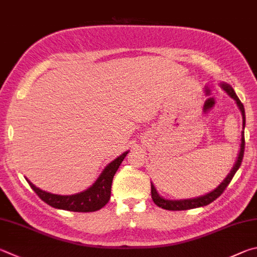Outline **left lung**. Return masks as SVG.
Masks as SVG:
<instances>
[{"instance_id": "1", "label": "left lung", "mask_w": 257, "mask_h": 257, "mask_svg": "<svg viewBox=\"0 0 257 257\" xmlns=\"http://www.w3.org/2000/svg\"><path fill=\"white\" fill-rule=\"evenodd\" d=\"M221 87L225 90L228 94H229L232 99L236 101L237 105H238V108L241 111V114H242V127H245V110H244V105L240 102V100L238 99V96L236 95L235 91L232 90V87L230 85H228V84H221ZM244 151H245V137H244V132L241 134V144H240V152H239V155L238 158H237V162L234 166V169L231 170V172L228 175L225 181L222 182V183L218 186L216 190H213L212 192H210L206 195H203V197H199V198H195V199H189V200H179V201H172V200H165L161 198L160 195H158L157 191L155 189V186L152 184V199L154 203L156 204L162 209H165V210H173V211H180V210H189V209H194V208H199V207H203V206H207V204L213 202L214 200L218 199L220 195L223 193V191L227 189V186L229 185V183L232 180V177L236 174V172L238 171V169L241 165V162H242V157H244Z\"/></svg>"}]
</instances>
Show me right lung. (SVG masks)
<instances>
[{
	"label": "right lung",
	"instance_id": "right-lung-1",
	"mask_svg": "<svg viewBox=\"0 0 257 257\" xmlns=\"http://www.w3.org/2000/svg\"><path fill=\"white\" fill-rule=\"evenodd\" d=\"M128 152L123 153L118 158H115L113 162L105 167L102 172L99 179L95 181L90 189H87L84 192L74 195H57L51 194L45 191L40 190L31 183L29 180L28 183L31 186V189L35 191L37 195L43 200L44 202L49 204L50 207L56 209H63L67 211L74 212H93L97 211L101 208H103L109 202L111 195V185L116 170L122 161L124 160Z\"/></svg>",
	"mask_w": 257,
	"mask_h": 257
}]
</instances>
